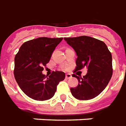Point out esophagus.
I'll use <instances>...</instances> for the list:
<instances>
[{
  "instance_id": "esophagus-1",
  "label": "esophagus",
  "mask_w": 126,
  "mask_h": 126,
  "mask_svg": "<svg viewBox=\"0 0 126 126\" xmlns=\"http://www.w3.org/2000/svg\"><path fill=\"white\" fill-rule=\"evenodd\" d=\"M72 78V75L71 74L66 75V79H71Z\"/></svg>"
}]
</instances>
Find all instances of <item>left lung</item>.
<instances>
[{
  "mask_svg": "<svg viewBox=\"0 0 126 126\" xmlns=\"http://www.w3.org/2000/svg\"><path fill=\"white\" fill-rule=\"evenodd\" d=\"M64 39L78 56L75 71L85 66L88 68L83 78L73 75L78 79V85L71 88L72 95L79 100L94 98L104 90L112 78L111 53L104 42L92 37L83 35Z\"/></svg>",
  "mask_w": 126,
  "mask_h": 126,
  "instance_id": "1",
  "label": "left lung"
}]
</instances>
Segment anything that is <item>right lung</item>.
<instances>
[{
  "label": "right lung",
  "mask_w": 126,
  "mask_h": 126,
  "mask_svg": "<svg viewBox=\"0 0 126 126\" xmlns=\"http://www.w3.org/2000/svg\"><path fill=\"white\" fill-rule=\"evenodd\" d=\"M62 39L41 37L29 40L22 44L16 55V81L24 93L33 99L45 101L53 97L59 82L64 79L62 71H53L47 78L42 74L43 66L49 62Z\"/></svg>",
  "instance_id": "obj_1"
}]
</instances>
